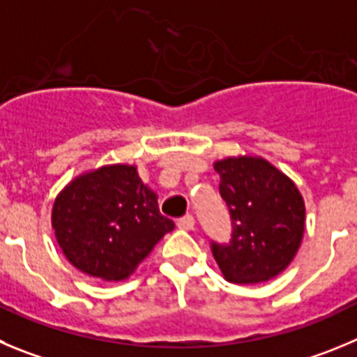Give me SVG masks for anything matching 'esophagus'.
Returning <instances> with one entry per match:
<instances>
[{
	"instance_id": "1",
	"label": "esophagus",
	"mask_w": 357,
	"mask_h": 357,
	"mask_svg": "<svg viewBox=\"0 0 357 357\" xmlns=\"http://www.w3.org/2000/svg\"><path fill=\"white\" fill-rule=\"evenodd\" d=\"M178 227L181 229V231H194L195 227V220L192 215H186L183 216V218L178 220Z\"/></svg>"
}]
</instances>
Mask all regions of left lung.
Returning a JSON list of instances; mask_svg holds the SVG:
<instances>
[{
    "label": "left lung",
    "mask_w": 357,
    "mask_h": 357,
    "mask_svg": "<svg viewBox=\"0 0 357 357\" xmlns=\"http://www.w3.org/2000/svg\"><path fill=\"white\" fill-rule=\"evenodd\" d=\"M220 195L232 220L227 245L211 243L213 257L232 284H261L284 271L305 234V201L289 176L261 156L216 160Z\"/></svg>",
    "instance_id": "8db88e82"
}]
</instances>
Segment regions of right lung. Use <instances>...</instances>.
<instances>
[{"label": "right lung", "mask_w": 357, "mask_h": 357, "mask_svg": "<svg viewBox=\"0 0 357 357\" xmlns=\"http://www.w3.org/2000/svg\"><path fill=\"white\" fill-rule=\"evenodd\" d=\"M56 241L73 268L102 280H125L174 229L158 195L135 165L114 163L68 183L52 206Z\"/></svg>", "instance_id": "obj_1"}]
</instances>
